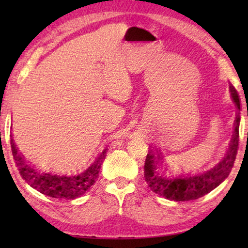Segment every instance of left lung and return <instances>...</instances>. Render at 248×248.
I'll list each match as a JSON object with an SVG mask.
<instances>
[{
	"instance_id": "obj_1",
	"label": "left lung",
	"mask_w": 248,
	"mask_h": 248,
	"mask_svg": "<svg viewBox=\"0 0 248 248\" xmlns=\"http://www.w3.org/2000/svg\"><path fill=\"white\" fill-rule=\"evenodd\" d=\"M230 92L233 102L238 110H241L240 98L233 85H230ZM240 121L241 115L238 112L235 118L234 132L225 156L215 167L201 173L186 175L167 173L159 165V154L150 149L144 163V178L151 190L169 200L189 201L201 198L217 188L228 178L236 158L240 141Z\"/></svg>"
}]
</instances>
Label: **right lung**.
Returning <instances> with one entry per match:
<instances>
[{
	"instance_id": "obj_1",
	"label": "right lung",
	"mask_w": 248,
	"mask_h": 248,
	"mask_svg": "<svg viewBox=\"0 0 248 248\" xmlns=\"http://www.w3.org/2000/svg\"><path fill=\"white\" fill-rule=\"evenodd\" d=\"M11 146L19 174L29 186L46 196L66 200L78 198L93 186L98 178L100 166L107 152V149H105L93 164L82 173L62 175L36 170L18 152L13 139H11Z\"/></svg>"
}]
</instances>
